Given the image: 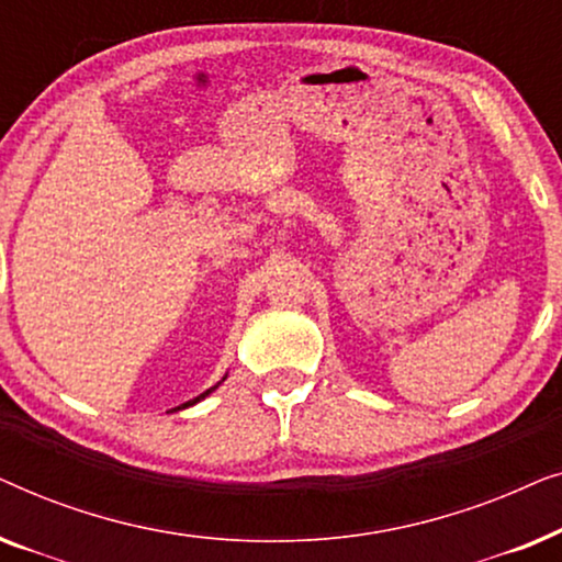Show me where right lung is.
Masks as SVG:
<instances>
[{
    "label": "right lung",
    "instance_id": "add662e5",
    "mask_svg": "<svg viewBox=\"0 0 562 562\" xmlns=\"http://www.w3.org/2000/svg\"><path fill=\"white\" fill-rule=\"evenodd\" d=\"M217 386H220V383H217ZM217 386H212V389H206V391H204V394H199V396H196V398H191V402H187V404H181V406H176V409H171V412H179V409H187V406H194V404H196V402H202V398H204V396H210V394H212V391H214V389H217Z\"/></svg>",
    "mask_w": 562,
    "mask_h": 562
}]
</instances>
